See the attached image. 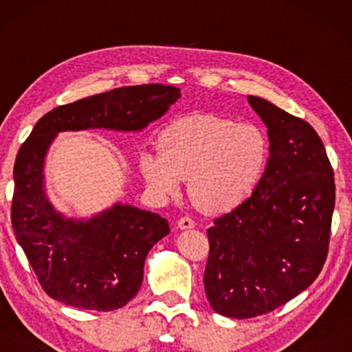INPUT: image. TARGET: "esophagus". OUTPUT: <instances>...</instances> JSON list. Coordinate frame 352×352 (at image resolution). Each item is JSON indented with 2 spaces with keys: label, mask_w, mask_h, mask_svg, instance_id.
Wrapping results in <instances>:
<instances>
[{
  "label": "esophagus",
  "mask_w": 352,
  "mask_h": 352,
  "mask_svg": "<svg viewBox=\"0 0 352 352\" xmlns=\"http://www.w3.org/2000/svg\"><path fill=\"white\" fill-rule=\"evenodd\" d=\"M177 227H179L180 230H190V228L195 227V221H193L190 217H182L179 220V223H177Z\"/></svg>",
  "instance_id": "34e87169"
}]
</instances>
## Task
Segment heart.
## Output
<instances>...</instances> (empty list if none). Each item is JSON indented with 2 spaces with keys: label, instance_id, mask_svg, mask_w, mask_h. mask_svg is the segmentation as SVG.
Segmentation results:
<instances>
[{
  "label": "heart",
  "instance_id": "heart-1",
  "mask_svg": "<svg viewBox=\"0 0 352 352\" xmlns=\"http://www.w3.org/2000/svg\"><path fill=\"white\" fill-rule=\"evenodd\" d=\"M159 152H144L139 168L160 197L177 195L188 182V197L200 212L220 215L236 208L263 175L270 145L252 122L213 114L173 120L157 139Z\"/></svg>",
  "mask_w": 352,
  "mask_h": 352
}]
</instances>
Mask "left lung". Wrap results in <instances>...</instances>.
Segmentation results:
<instances>
[{"instance_id":"left-lung-1","label":"left lung","mask_w":352,"mask_h":352,"mask_svg":"<svg viewBox=\"0 0 352 352\" xmlns=\"http://www.w3.org/2000/svg\"><path fill=\"white\" fill-rule=\"evenodd\" d=\"M248 102L268 127L270 159L252 197L207 230L204 274L210 306L236 319L280 308L316 280L336 200L316 131L268 100L248 96Z\"/></svg>"}]
</instances>
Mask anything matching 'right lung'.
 Here are the masks:
<instances>
[{
    "label": "right lung",
    "mask_w": 352,
    "mask_h": 352,
    "mask_svg": "<svg viewBox=\"0 0 352 352\" xmlns=\"http://www.w3.org/2000/svg\"><path fill=\"white\" fill-rule=\"evenodd\" d=\"M180 98V89L144 84L112 89L59 106L38 120L14 162L11 223L47 296L80 309L114 311L139 292L147 253L168 221L131 205L74 220L56 212L44 192V157L58 132L142 131Z\"/></svg>",
    "instance_id": "1"
}]
</instances>
